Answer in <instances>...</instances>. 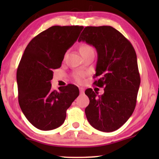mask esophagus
<instances>
[{"mask_svg":"<svg viewBox=\"0 0 159 159\" xmlns=\"http://www.w3.org/2000/svg\"><path fill=\"white\" fill-rule=\"evenodd\" d=\"M80 94H81V95H83L84 93V89L82 88H80Z\"/></svg>","mask_w":159,"mask_h":159,"instance_id":"esophagus-1","label":"esophagus"}]
</instances>
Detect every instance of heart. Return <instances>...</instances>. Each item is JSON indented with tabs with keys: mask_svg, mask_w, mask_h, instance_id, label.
Instances as JSON below:
<instances>
[{
	"mask_svg": "<svg viewBox=\"0 0 159 159\" xmlns=\"http://www.w3.org/2000/svg\"><path fill=\"white\" fill-rule=\"evenodd\" d=\"M91 51H93V48L88 44H83L80 47V52L81 54L88 53V52ZM82 76H83V75H82V72H77L73 75V77L77 82H80L82 80Z\"/></svg>",
	"mask_w": 159,
	"mask_h": 159,
	"instance_id": "obj_1",
	"label": "heart"
}]
</instances>
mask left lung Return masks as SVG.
Segmentation results:
<instances>
[{"mask_svg": "<svg viewBox=\"0 0 159 159\" xmlns=\"http://www.w3.org/2000/svg\"><path fill=\"white\" fill-rule=\"evenodd\" d=\"M79 42L93 45L98 53L94 84L104 88L98 95L85 90L90 103L84 112L95 129L110 132L121 127L133 113L140 84L137 55L131 43L111 26L86 27Z\"/></svg>", "mask_w": 159, "mask_h": 159, "instance_id": "obj_1", "label": "left lung"}]
</instances>
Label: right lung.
I'll use <instances>...</instances> for the list:
<instances>
[{"instance_id":"1","label":"right lung","mask_w":159,"mask_h":159,"mask_svg":"<svg viewBox=\"0 0 159 159\" xmlns=\"http://www.w3.org/2000/svg\"><path fill=\"white\" fill-rule=\"evenodd\" d=\"M83 28L53 26L34 37L25 50L16 72L19 103L27 120L39 129L60 127L66 110L80 94L71 84L53 90L51 80L53 70L60 68L65 53Z\"/></svg>"}]
</instances>
